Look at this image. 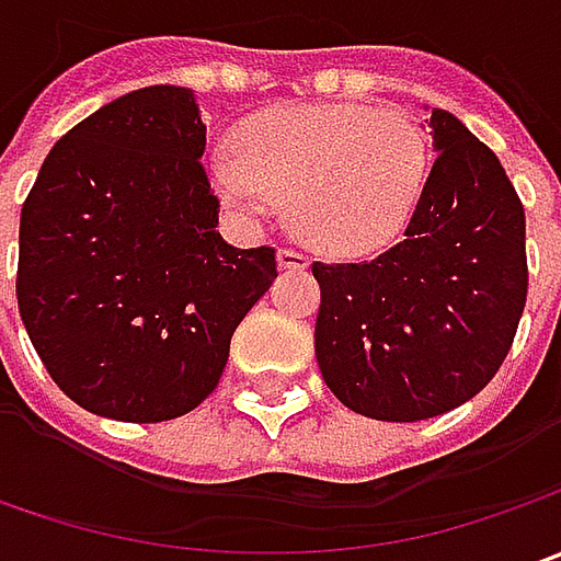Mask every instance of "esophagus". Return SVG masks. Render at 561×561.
Wrapping results in <instances>:
<instances>
[{
    "mask_svg": "<svg viewBox=\"0 0 561 561\" xmlns=\"http://www.w3.org/2000/svg\"><path fill=\"white\" fill-rule=\"evenodd\" d=\"M277 265L287 271H299V268H309V255L306 252H299V249L290 247H280L277 249Z\"/></svg>",
    "mask_w": 561,
    "mask_h": 561,
    "instance_id": "esophagus-1",
    "label": "esophagus"
}]
</instances>
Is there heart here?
Returning <instances> with one entry per match:
<instances>
[{
	"instance_id": "1",
	"label": "heart",
	"mask_w": 561,
	"mask_h": 561,
	"mask_svg": "<svg viewBox=\"0 0 561 561\" xmlns=\"http://www.w3.org/2000/svg\"><path fill=\"white\" fill-rule=\"evenodd\" d=\"M233 149L211 164L221 203L247 218L290 203L299 240L340 259L397 243L431 174L427 137L399 108L274 105L237 127Z\"/></svg>"
}]
</instances>
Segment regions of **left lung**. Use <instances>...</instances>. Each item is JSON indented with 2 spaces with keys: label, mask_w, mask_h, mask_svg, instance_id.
<instances>
[{
  "label": "left lung",
  "mask_w": 561,
  "mask_h": 561,
  "mask_svg": "<svg viewBox=\"0 0 561 561\" xmlns=\"http://www.w3.org/2000/svg\"><path fill=\"white\" fill-rule=\"evenodd\" d=\"M427 127L437 159L405 237L362 265H312L321 377L377 421L434 419L481 393L528 299L525 208L503 164L443 108Z\"/></svg>",
  "instance_id": "obj_1"
}]
</instances>
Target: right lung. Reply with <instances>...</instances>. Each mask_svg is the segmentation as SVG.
Listing matches in <instances>:
<instances>
[{"instance_id": "1", "label": "right lung", "mask_w": 561, "mask_h": 561, "mask_svg": "<svg viewBox=\"0 0 561 561\" xmlns=\"http://www.w3.org/2000/svg\"><path fill=\"white\" fill-rule=\"evenodd\" d=\"M203 152L193 90L142 87L55 142L21 208V321L93 415L149 424L196 409L277 277L274 249L215 230Z\"/></svg>"}]
</instances>
